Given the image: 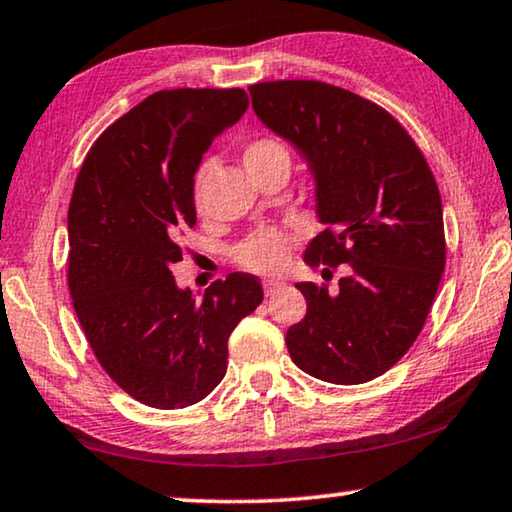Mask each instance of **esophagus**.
<instances>
[{
	"instance_id": "1",
	"label": "esophagus",
	"mask_w": 512,
	"mask_h": 512,
	"mask_svg": "<svg viewBox=\"0 0 512 512\" xmlns=\"http://www.w3.org/2000/svg\"><path fill=\"white\" fill-rule=\"evenodd\" d=\"M282 287H285V282H282V280H264V294L266 296H273Z\"/></svg>"
}]
</instances>
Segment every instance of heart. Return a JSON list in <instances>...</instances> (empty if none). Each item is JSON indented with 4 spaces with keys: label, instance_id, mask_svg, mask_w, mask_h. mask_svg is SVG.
Segmentation results:
<instances>
[{
    "label": "heart",
    "instance_id": "1",
    "mask_svg": "<svg viewBox=\"0 0 512 512\" xmlns=\"http://www.w3.org/2000/svg\"><path fill=\"white\" fill-rule=\"evenodd\" d=\"M276 158H287V151L280 142L271 140V137H255L246 144L243 149V163H246L248 170L253 167L266 165ZM213 170V160H204V163L197 167L195 179H193V202L195 207H202L204 200V186H207V179ZM289 253H292V234L287 230H280V227H262L243 239L234 250L236 262H239L243 269L255 271V273H278L285 269L289 262Z\"/></svg>",
    "mask_w": 512,
    "mask_h": 512
}]
</instances>
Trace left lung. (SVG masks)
<instances>
[{
  "label": "left lung",
  "mask_w": 512,
  "mask_h": 512,
  "mask_svg": "<svg viewBox=\"0 0 512 512\" xmlns=\"http://www.w3.org/2000/svg\"><path fill=\"white\" fill-rule=\"evenodd\" d=\"M248 91L262 124L292 142L315 174L326 230L303 259L349 264L338 294L296 285L308 312L289 326V356L310 377L365 384L409 352L437 296L446 266L437 181L400 121L354 91L319 80Z\"/></svg>",
  "instance_id": "obj_1"
}]
</instances>
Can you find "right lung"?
Segmentation results:
<instances>
[{
    "mask_svg": "<svg viewBox=\"0 0 512 512\" xmlns=\"http://www.w3.org/2000/svg\"><path fill=\"white\" fill-rule=\"evenodd\" d=\"M248 110L243 89H163L114 121L68 204V292L114 384L154 409L200 402L227 372L234 326L264 299L230 273L195 301L172 264L195 225L193 177L211 142Z\"/></svg>",
    "mask_w": 512,
    "mask_h": 512,
    "instance_id": "1",
    "label": "right lung"
}]
</instances>
